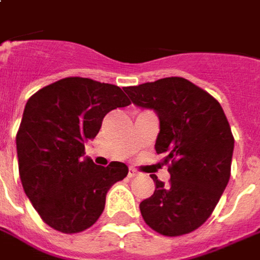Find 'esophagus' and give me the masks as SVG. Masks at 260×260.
I'll use <instances>...</instances> for the list:
<instances>
[{
  "label": "esophagus",
  "mask_w": 260,
  "mask_h": 260,
  "mask_svg": "<svg viewBox=\"0 0 260 260\" xmlns=\"http://www.w3.org/2000/svg\"><path fill=\"white\" fill-rule=\"evenodd\" d=\"M138 171L137 169H134V168H129V171H128V176L129 178H134V176H137Z\"/></svg>",
  "instance_id": "esophagus-1"
}]
</instances>
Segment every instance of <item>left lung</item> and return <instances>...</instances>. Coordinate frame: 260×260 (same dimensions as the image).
I'll list each match as a JSON object with an SVG mask.
<instances>
[{
  "label": "left lung",
  "mask_w": 260,
  "mask_h": 260,
  "mask_svg": "<svg viewBox=\"0 0 260 260\" xmlns=\"http://www.w3.org/2000/svg\"><path fill=\"white\" fill-rule=\"evenodd\" d=\"M131 101L159 116L156 153L171 179L151 175L155 192L139 205L145 223L164 236H181L202 226L231 178L235 139L218 101L190 81L169 77L125 86Z\"/></svg>",
  "instance_id": "1"
}]
</instances>
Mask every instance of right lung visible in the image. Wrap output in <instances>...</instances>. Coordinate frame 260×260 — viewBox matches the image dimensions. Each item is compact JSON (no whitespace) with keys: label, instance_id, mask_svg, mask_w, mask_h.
I'll return each mask as SVG.
<instances>
[{"label":"right lung","instance_id":"1","mask_svg":"<svg viewBox=\"0 0 260 260\" xmlns=\"http://www.w3.org/2000/svg\"><path fill=\"white\" fill-rule=\"evenodd\" d=\"M129 104L119 86L81 77L59 79L28 100L17 132L19 178L48 226L79 234L100 219L108 189L128 167L84 160L85 142L96 137L108 112Z\"/></svg>","mask_w":260,"mask_h":260}]
</instances>
